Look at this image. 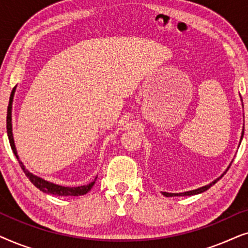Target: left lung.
Masks as SVG:
<instances>
[{"label":"left lung","mask_w":248,"mask_h":248,"mask_svg":"<svg viewBox=\"0 0 248 248\" xmlns=\"http://www.w3.org/2000/svg\"><path fill=\"white\" fill-rule=\"evenodd\" d=\"M243 135H244V130H243V133H242V139H243ZM219 179H220V177L217 178L215 182L210 183L209 185H205V186H203V187H200V188H198V189H193V191H188V192H184V193H167V192H162V195L167 196V198H170V196H185V195H195V194H200V193L205 192L206 189H209L213 184H216V183L218 182Z\"/></svg>","instance_id":"8db88e82"}]
</instances>
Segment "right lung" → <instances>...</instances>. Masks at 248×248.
Instances as JSON below:
<instances>
[{
	"instance_id": "right-lung-1",
	"label": "right lung",
	"mask_w": 248,
	"mask_h": 248,
	"mask_svg": "<svg viewBox=\"0 0 248 248\" xmlns=\"http://www.w3.org/2000/svg\"><path fill=\"white\" fill-rule=\"evenodd\" d=\"M16 91V87L13 88L11 96H10V100H9V106H8V114H6V132H8V137H9V141H10V145H11V149L13 151V154L16 157V159L19 160L18 155H16V145H15V141H13V135H12V117H11V113H12V100H13V94H15ZM20 167L25 172L27 177L29 178V181L32 183L33 185L36 186L37 188L40 189V191L44 193H48V194H53V195H59V196H79V195H83L88 193L93 187L94 184V181H96L97 177L94 178L93 182H91L89 185H83V186H78V187H65V186H61V185H56L53 184V183H49L45 181V179L37 177V176L30 174V172L27 170L25 168V166L21 161L19 160Z\"/></svg>"
}]
</instances>
